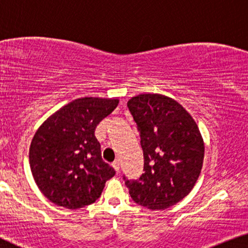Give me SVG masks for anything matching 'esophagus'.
<instances>
[{
    "instance_id": "obj_1",
    "label": "esophagus",
    "mask_w": 248,
    "mask_h": 248,
    "mask_svg": "<svg viewBox=\"0 0 248 248\" xmlns=\"http://www.w3.org/2000/svg\"><path fill=\"white\" fill-rule=\"evenodd\" d=\"M112 167L114 170H116L117 172H119V168H120V164H119V160H114L112 162Z\"/></svg>"
}]
</instances>
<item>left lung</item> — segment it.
<instances>
[{
    "label": "left lung",
    "instance_id": "1",
    "mask_svg": "<svg viewBox=\"0 0 248 248\" xmlns=\"http://www.w3.org/2000/svg\"><path fill=\"white\" fill-rule=\"evenodd\" d=\"M140 132L143 173L129 180L132 201L151 210L169 208L190 193L204 160L205 146L193 117L173 99L142 93L127 103Z\"/></svg>",
    "mask_w": 248,
    "mask_h": 248
}]
</instances>
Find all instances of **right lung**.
Returning <instances> with one entry per match:
<instances>
[{
    "label": "right lung",
    "mask_w": 248,
    "mask_h": 248,
    "mask_svg": "<svg viewBox=\"0 0 248 248\" xmlns=\"http://www.w3.org/2000/svg\"><path fill=\"white\" fill-rule=\"evenodd\" d=\"M118 103V99H76L36 130L30 167L39 189L53 204L68 209L91 205L114 176V169L102 160L94 130Z\"/></svg>",
    "instance_id": "right-lung-1"
}]
</instances>
